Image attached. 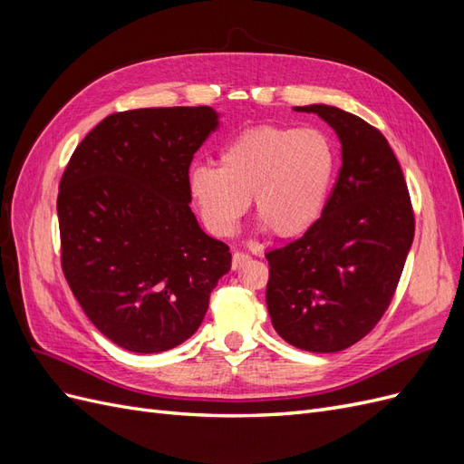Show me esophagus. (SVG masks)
<instances>
[{"mask_svg":"<svg viewBox=\"0 0 464 464\" xmlns=\"http://www.w3.org/2000/svg\"><path fill=\"white\" fill-rule=\"evenodd\" d=\"M247 259H249V256L244 254V251H234V256H232V269H237V266L244 265Z\"/></svg>","mask_w":464,"mask_h":464,"instance_id":"34e87169","label":"esophagus"}]
</instances>
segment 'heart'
<instances>
[{
    "mask_svg": "<svg viewBox=\"0 0 464 464\" xmlns=\"http://www.w3.org/2000/svg\"><path fill=\"white\" fill-rule=\"evenodd\" d=\"M218 164L198 162L188 172L191 201L210 234L230 237L251 198L261 230L298 237L312 230L325 208L336 154L317 130L266 123L224 145Z\"/></svg>",
    "mask_w": 464,
    "mask_h": 464,
    "instance_id": "1",
    "label": "heart"
}]
</instances>
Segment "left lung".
I'll list each match as a JSON object with an SVG mask.
<instances>
[{
    "instance_id": "left-lung-1",
    "label": "left lung",
    "mask_w": 464,
    "mask_h": 464,
    "mask_svg": "<svg viewBox=\"0 0 464 464\" xmlns=\"http://www.w3.org/2000/svg\"><path fill=\"white\" fill-rule=\"evenodd\" d=\"M294 110L331 125L343 166L312 230L266 254V307L292 346L339 353L363 339L389 307L414 240V213L382 131L327 104Z\"/></svg>"
}]
</instances>
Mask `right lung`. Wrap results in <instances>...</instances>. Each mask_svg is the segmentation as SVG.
Instances as JSON below:
<instances>
[{
    "instance_id": "add662e5",
    "label": "right lung",
    "mask_w": 464,
    "mask_h": 464,
    "mask_svg": "<svg viewBox=\"0 0 464 464\" xmlns=\"http://www.w3.org/2000/svg\"><path fill=\"white\" fill-rule=\"evenodd\" d=\"M217 128L208 106L118 111L62 176L63 275L92 325L131 353L188 341L230 271L228 246L201 230L188 189L193 154Z\"/></svg>"
}]
</instances>
